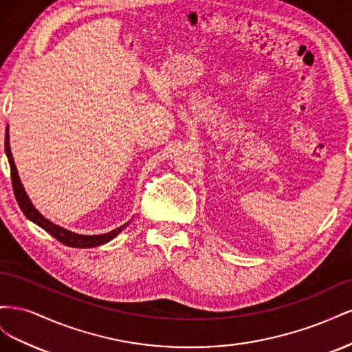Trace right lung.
<instances>
[{
    "instance_id": "add662e5",
    "label": "right lung",
    "mask_w": 352,
    "mask_h": 352,
    "mask_svg": "<svg viewBox=\"0 0 352 352\" xmlns=\"http://www.w3.org/2000/svg\"><path fill=\"white\" fill-rule=\"evenodd\" d=\"M6 154L8 158L10 163V170H12V185H13V192L14 197L19 202L20 210L23 211V214L32 220L34 223H36L38 226H41L45 232H48L51 236H54L57 241H60L61 243L67 245V247H73V248H92V247H98V245H102L105 242L111 241L114 236L119 235V233L124 229L126 225L117 228L109 233H104V235H78V233H73L67 229H63L54 223H51L50 220H47L44 216H41L39 212L36 211V208L32 206V202L29 201L25 189L22 186V182H20L19 175H17V168L14 166V160L12 155V151H10V144H8V133H6Z\"/></svg>"
}]
</instances>
